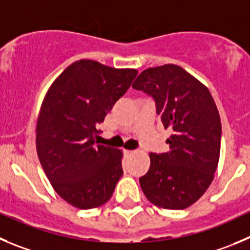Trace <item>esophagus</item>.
<instances>
[{"label": "esophagus", "mask_w": 250, "mask_h": 250, "mask_svg": "<svg viewBox=\"0 0 250 250\" xmlns=\"http://www.w3.org/2000/svg\"><path fill=\"white\" fill-rule=\"evenodd\" d=\"M133 153H134V150H125V155H132Z\"/></svg>", "instance_id": "esophagus-1"}]
</instances>
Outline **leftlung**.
<instances>
[{
  "instance_id": "left-lung-1",
  "label": "left lung",
  "mask_w": 250,
  "mask_h": 250,
  "mask_svg": "<svg viewBox=\"0 0 250 250\" xmlns=\"http://www.w3.org/2000/svg\"><path fill=\"white\" fill-rule=\"evenodd\" d=\"M155 102L164 128L172 130L169 151L150 153L139 178L146 199L167 209L195 204L213 180L220 160L221 118L208 88L174 64L150 67L132 85Z\"/></svg>"
}]
</instances>
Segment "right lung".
<instances>
[{
	"label": "right lung",
	"mask_w": 250,
	"mask_h": 250,
	"mask_svg": "<svg viewBox=\"0 0 250 250\" xmlns=\"http://www.w3.org/2000/svg\"><path fill=\"white\" fill-rule=\"evenodd\" d=\"M136 69L93 60L72 62L44 97L37 122V153L58 195L90 209L106 204L123 175L122 151L95 142L100 123L127 92Z\"/></svg>",
	"instance_id": "right-lung-1"
}]
</instances>
